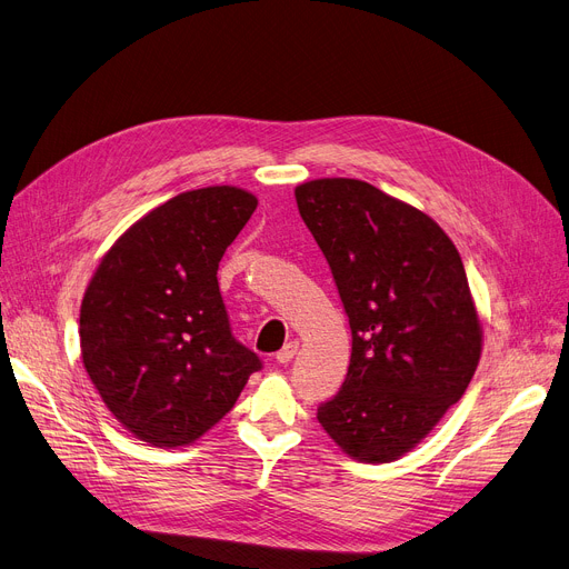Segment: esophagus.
<instances>
[{
  "label": "esophagus",
  "mask_w": 569,
  "mask_h": 569,
  "mask_svg": "<svg viewBox=\"0 0 569 569\" xmlns=\"http://www.w3.org/2000/svg\"><path fill=\"white\" fill-rule=\"evenodd\" d=\"M297 350H300V341H288L279 352H277V362L279 365H288L292 357L297 355Z\"/></svg>",
  "instance_id": "esophagus-1"
}]
</instances>
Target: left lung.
<instances>
[{
  "instance_id": "obj_1",
  "label": "left lung",
  "mask_w": 569,
  "mask_h": 569,
  "mask_svg": "<svg viewBox=\"0 0 569 569\" xmlns=\"http://www.w3.org/2000/svg\"><path fill=\"white\" fill-rule=\"evenodd\" d=\"M348 313L352 352L318 422L343 455L392 463L466 392L482 357V320L455 242L422 209L362 179L295 187Z\"/></svg>"
}]
</instances>
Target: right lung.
<instances>
[{"instance_id": "right-lung-1", "label": "right lung", "mask_w": 569, "mask_h": 569, "mask_svg": "<svg viewBox=\"0 0 569 569\" xmlns=\"http://www.w3.org/2000/svg\"><path fill=\"white\" fill-rule=\"evenodd\" d=\"M239 187L184 191L114 239L80 305V357L114 420L161 450L234 406L258 355L230 335L219 262L256 212Z\"/></svg>"}]
</instances>
